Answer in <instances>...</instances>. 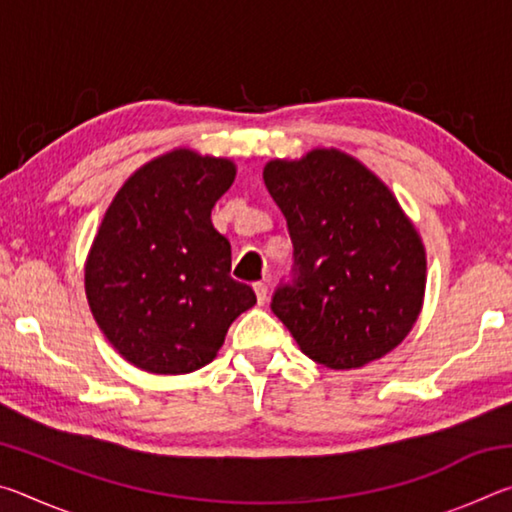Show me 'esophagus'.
Masks as SVG:
<instances>
[{
    "instance_id": "esophagus-1",
    "label": "esophagus",
    "mask_w": 512,
    "mask_h": 512,
    "mask_svg": "<svg viewBox=\"0 0 512 512\" xmlns=\"http://www.w3.org/2000/svg\"><path fill=\"white\" fill-rule=\"evenodd\" d=\"M253 289H255V296H257L259 305H264V302L268 300V287H266V284L264 282H255Z\"/></svg>"
}]
</instances>
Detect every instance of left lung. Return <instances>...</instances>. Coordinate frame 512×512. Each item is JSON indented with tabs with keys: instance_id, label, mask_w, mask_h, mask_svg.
Segmentation results:
<instances>
[{
	"instance_id": "left-lung-1",
	"label": "left lung",
	"mask_w": 512,
	"mask_h": 512,
	"mask_svg": "<svg viewBox=\"0 0 512 512\" xmlns=\"http://www.w3.org/2000/svg\"><path fill=\"white\" fill-rule=\"evenodd\" d=\"M264 183L287 216L296 264L271 309L298 348L332 370L395 350L422 311L427 253L388 185L339 149L266 162Z\"/></svg>"
}]
</instances>
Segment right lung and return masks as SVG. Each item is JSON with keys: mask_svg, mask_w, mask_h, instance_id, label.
I'll list each match as a JSON object with an SVG mask.
<instances>
[{"mask_svg": "<svg viewBox=\"0 0 512 512\" xmlns=\"http://www.w3.org/2000/svg\"><path fill=\"white\" fill-rule=\"evenodd\" d=\"M230 158L173 149L137 169L108 205L85 259V296L121 357L153 375L210 363L255 291L230 277L212 207L235 183Z\"/></svg>", "mask_w": 512, "mask_h": 512, "instance_id": "1", "label": "right lung"}]
</instances>
